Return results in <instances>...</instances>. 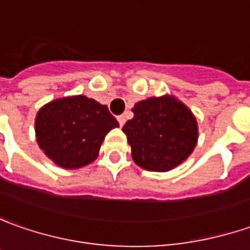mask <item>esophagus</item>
<instances>
[{
	"label": "esophagus",
	"mask_w": 250,
	"mask_h": 250,
	"mask_svg": "<svg viewBox=\"0 0 250 250\" xmlns=\"http://www.w3.org/2000/svg\"><path fill=\"white\" fill-rule=\"evenodd\" d=\"M117 122H119V125H123L125 123V115H120V116H117Z\"/></svg>",
	"instance_id": "obj_1"
}]
</instances>
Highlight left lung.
<instances>
[{
  "mask_svg": "<svg viewBox=\"0 0 250 250\" xmlns=\"http://www.w3.org/2000/svg\"><path fill=\"white\" fill-rule=\"evenodd\" d=\"M123 125L134 162L149 171H168L194 151L198 125L194 115L173 97L140 101Z\"/></svg>",
  "mask_w": 250,
  "mask_h": 250,
  "instance_id": "1",
  "label": "left lung"
}]
</instances>
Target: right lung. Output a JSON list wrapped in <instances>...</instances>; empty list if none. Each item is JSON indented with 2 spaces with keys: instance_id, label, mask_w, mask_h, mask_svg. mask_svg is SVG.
<instances>
[{
  "instance_id": "1",
  "label": "right lung",
  "mask_w": 250,
  "mask_h": 250,
  "mask_svg": "<svg viewBox=\"0 0 250 250\" xmlns=\"http://www.w3.org/2000/svg\"><path fill=\"white\" fill-rule=\"evenodd\" d=\"M115 127L119 123L108 106L84 95L55 99L40 109L36 117L40 148L65 168L94 162L105 135Z\"/></svg>"
}]
</instances>
